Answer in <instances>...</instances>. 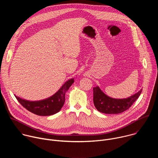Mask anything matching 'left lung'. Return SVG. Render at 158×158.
I'll return each instance as SVG.
<instances>
[{"label":"left lung","instance_id":"1","mask_svg":"<svg viewBox=\"0 0 158 158\" xmlns=\"http://www.w3.org/2000/svg\"><path fill=\"white\" fill-rule=\"evenodd\" d=\"M142 89L127 99H113L104 94L99 87L93 88V102L94 106L101 112L105 114H119L128 109L139 97Z\"/></svg>","mask_w":158,"mask_h":158}]
</instances>
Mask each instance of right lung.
<instances>
[{"label": "right lung", "instance_id": "obj_1", "mask_svg": "<svg viewBox=\"0 0 158 158\" xmlns=\"http://www.w3.org/2000/svg\"><path fill=\"white\" fill-rule=\"evenodd\" d=\"M71 79L67 81L52 97L40 101H28L15 96L19 102L29 111L38 116H50L58 112L65 102V94L74 82Z\"/></svg>", "mask_w": 158, "mask_h": 158}]
</instances>
